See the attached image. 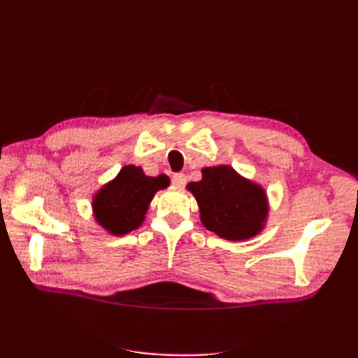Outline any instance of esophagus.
I'll return each mask as SVG.
<instances>
[{
  "label": "esophagus",
  "mask_w": 358,
  "mask_h": 358,
  "mask_svg": "<svg viewBox=\"0 0 358 358\" xmlns=\"http://www.w3.org/2000/svg\"><path fill=\"white\" fill-rule=\"evenodd\" d=\"M172 183H173L175 186H178V187L185 186V183H186V177H185L183 173H175L173 177H172Z\"/></svg>",
  "instance_id": "obj_1"
}]
</instances>
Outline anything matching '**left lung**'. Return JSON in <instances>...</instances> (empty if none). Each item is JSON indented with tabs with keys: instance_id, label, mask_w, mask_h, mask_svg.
<instances>
[{
	"instance_id": "8db88e82",
	"label": "left lung",
	"mask_w": 358,
	"mask_h": 358,
	"mask_svg": "<svg viewBox=\"0 0 358 358\" xmlns=\"http://www.w3.org/2000/svg\"><path fill=\"white\" fill-rule=\"evenodd\" d=\"M187 189L199 203L203 226L221 238L240 241L262 230L268 213L266 194L232 167L202 169V180L192 181Z\"/></svg>"
}]
</instances>
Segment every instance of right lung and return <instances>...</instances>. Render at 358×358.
I'll list each match as a JSON object with an SVG mask.
<instances>
[{"mask_svg": "<svg viewBox=\"0 0 358 358\" xmlns=\"http://www.w3.org/2000/svg\"><path fill=\"white\" fill-rule=\"evenodd\" d=\"M171 180L166 175L147 177L142 167L124 166L117 178L106 185L93 199L94 217L112 235H124L141 226L156 191Z\"/></svg>", "mask_w": 358, "mask_h": 358, "instance_id": "add662e5", "label": "right lung"}]
</instances>
